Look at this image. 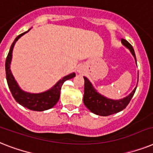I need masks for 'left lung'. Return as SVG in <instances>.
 <instances>
[{
  "mask_svg": "<svg viewBox=\"0 0 153 153\" xmlns=\"http://www.w3.org/2000/svg\"><path fill=\"white\" fill-rule=\"evenodd\" d=\"M122 44L130 50L137 64L136 56L132 45L125 39H122ZM83 78L85 80L84 97H83L84 105L91 112L100 116H108L123 111L128 105L131 98L134 94L135 90L137 89L136 86L128 96L119 100H113L100 94L99 92L97 91V89L94 87V85H92V83L86 77H83ZM137 82H138V78H137Z\"/></svg>",
  "mask_w": 153,
  "mask_h": 153,
  "instance_id": "left-lung-1",
  "label": "left lung"
}]
</instances>
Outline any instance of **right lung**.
<instances>
[{
	"label": "right lung",
	"mask_w": 153,
	"mask_h": 153,
	"mask_svg": "<svg viewBox=\"0 0 153 153\" xmlns=\"http://www.w3.org/2000/svg\"><path fill=\"white\" fill-rule=\"evenodd\" d=\"M30 30V29L17 36L11 45L9 53L6 58L5 62L6 79H7L8 88H9L14 99L16 100V102L30 110H32V111H43L52 108L54 105H56V103L58 102L59 99V96H60V89H61L62 85L65 81L75 77V73L73 72L68 75H66L63 79H59L51 89H48L46 91L42 92V93L32 94V93L24 91L21 89L11 71L10 66H11V62H12V51H13V48H14L16 42L22 36L29 31Z\"/></svg>",
	"instance_id": "add662e5"
}]
</instances>
